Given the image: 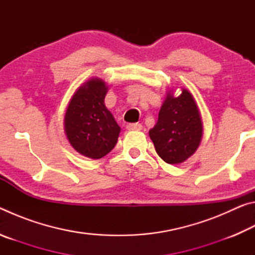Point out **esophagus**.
Returning a JSON list of instances; mask_svg holds the SVG:
<instances>
[{"mask_svg":"<svg viewBox=\"0 0 255 255\" xmlns=\"http://www.w3.org/2000/svg\"><path fill=\"white\" fill-rule=\"evenodd\" d=\"M127 129L128 130H141L143 126H141V124H128Z\"/></svg>","mask_w":255,"mask_h":255,"instance_id":"esophagus-1","label":"esophagus"}]
</instances>
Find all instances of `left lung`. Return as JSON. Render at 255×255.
Here are the masks:
<instances>
[{
  "label": "left lung",
  "mask_w": 255,
  "mask_h": 255,
  "mask_svg": "<svg viewBox=\"0 0 255 255\" xmlns=\"http://www.w3.org/2000/svg\"><path fill=\"white\" fill-rule=\"evenodd\" d=\"M167 91L155 126L148 135L164 162L179 164L191 157L201 143L204 123L195 98L187 89Z\"/></svg>",
  "instance_id": "8db88e82"
}]
</instances>
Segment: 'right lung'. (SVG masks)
Here are the masks:
<instances>
[{"label":"right lung","instance_id":"add662e5","mask_svg":"<svg viewBox=\"0 0 255 255\" xmlns=\"http://www.w3.org/2000/svg\"><path fill=\"white\" fill-rule=\"evenodd\" d=\"M109 90L100 77L84 82L73 94L64 116V131L70 144L85 157L99 159L118 141L120 127L105 105Z\"/></svg>","mask_w":255,"mask_h":255}]
</instances>
